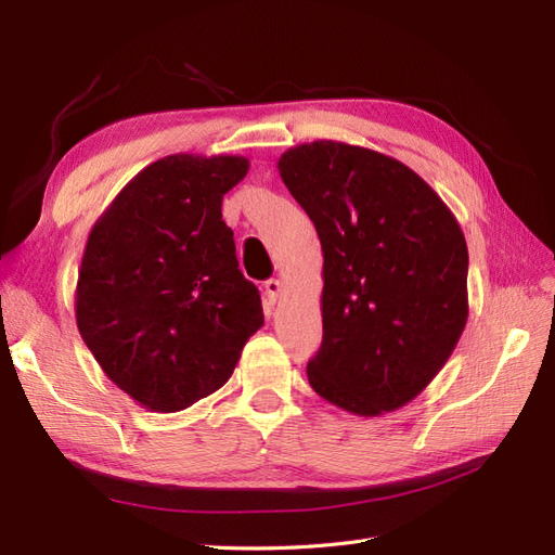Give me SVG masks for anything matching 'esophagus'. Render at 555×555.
Wrapping results in <instances>:
<instances>
[{
	"instance_id": "obj_1",
	"label": "esophagus",
	"mask_w": 555,
	"mask_h": 555,
	"mask_svg": "<svg viewBox=\"0 0 555 555\" xmlns=\"http://www.w3.org/2000/svg\"><path fill=\"white\" fill-rule=\"evenodd\" d=\"M263 289H266V296H268V300H271V304H275L278 296L282 294V282H280V280H275V278L266 280V282H263Z\"/></svg>"
}]
</instances>
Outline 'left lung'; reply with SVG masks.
I'll return each instance as SVG.
<instances>
[{
  "label": "left lung",
  "mask_w": 555,
  "mask_h": 555,
  "mask_svg": "<svg viewBox=\"0 0 555 555\" xmlns=\"http://www.w3.org/2000/svg\"><path fill=\"white\" fill-rule=\"evenodd\" d=\"M282 182L324 251L312 389L351 414L393 412L442 371L467 322L456 217L405 164L338 141L292 147Z\"/></svg>",
  "instance_id": "obj_1"
}]
</instances>
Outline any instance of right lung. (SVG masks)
<instances>
[{
  "mask_svg": "<svg viewBox=\"0 0 555 555\" xmlns=\"http://www.w3.org/2000/svg\"><path fill=\"white\" fill-rule=\"evenodd\" d=\"M245 157L171 155L131 178L90 231L76 324L102 371L153 412H178L231 377L263 326L222 198Z\"/></svg>",
  "mask_w": 555,
  "mask_h": 555,
  "instance_id": "add662e5",
  "label": "right lung"
}]
</instances>
